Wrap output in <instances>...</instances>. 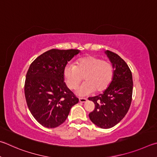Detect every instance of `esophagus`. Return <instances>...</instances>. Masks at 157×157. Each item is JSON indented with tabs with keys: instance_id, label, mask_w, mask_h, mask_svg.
Here are the masks:
<instances>
[{
	"instance_id": "1",
	"label": "esophagus",
	"mask_w": 157,
	"mask_h": 157,
	"mask_svg": "<svg viewBox=\"0 0 157 157\" xmlns=\"http://www.w3.org/2000/svg\"><path fill=\"white\" fill-rule=\"evenodd\" d=\"M87 101L86 98H79V102L80 103H85Z\"/></svg>"
}]
</instances>
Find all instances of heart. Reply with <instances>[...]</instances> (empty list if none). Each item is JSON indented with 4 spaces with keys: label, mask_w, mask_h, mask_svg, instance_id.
<instances>
[{
    "label": "heart",
    "mask_w": 157,
    "mask_h": 157,
    "mask_svg": "<svg viewBox=\"0 0 157 157\" xmlns=\"http://www.w3.org/2000/svg\"><path fill=\"white\" fill-rule=\"evenodd\" d=\"M63 76L70 90L78 88L83 77L86 82L78 90V94L83 97L94 90L97 92L105 91L113 79L114 67L108 60L90 56L81 58L76 65L71 63L66 65Z\"/></svg>",
    "instance_id": "b5f03b06"
}]
</instances>
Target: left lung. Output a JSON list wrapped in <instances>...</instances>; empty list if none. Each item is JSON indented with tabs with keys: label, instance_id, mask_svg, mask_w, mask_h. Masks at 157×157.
Listing matches in <instances>:
<instances>
[{
	"label": "left lung",
	"instance_id": "1",
	"mask_svg": "<svg viewBox=\"0 0 157 157\" xmlns=\"http://www.w3.org/2000/svg\"><path fill=\"white\" fill-rule=\"evenodd\" d=\"M105 54L114 69V77L103 94L88 98L95 105L89 117L98 127L108 129L119 123L128 112L132 97L133 81L130 69L124 60L111 51L107 50Z\"/></svg>",
	"mask_w": 157,
	"mask_h": 157
}]
</instances>
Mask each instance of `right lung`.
<instances>
[{
    "label": "right lung",
    "mask_w": 157,
    "mask_h": 157,
    "mask_svg": "<svg viewBox=\"0 0 157 157\" xmlns=\"http://www.w3.org/2000/svg\"><path fill=\"white\" fill-rule=\"evenodd\" d=\"M78 53V49H52L38 56L29 66L24 87L27 105L44 127L61 125L71 107L78 102L66 87L63 76L65 66Z\"/></svg>",
    "instance_id": "1"
}]
</instances>
